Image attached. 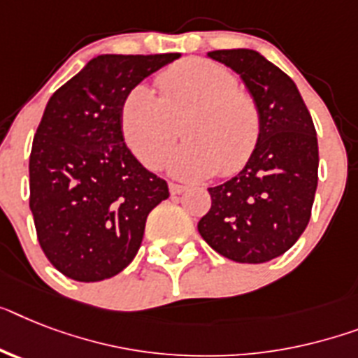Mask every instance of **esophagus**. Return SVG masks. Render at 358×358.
I'll list each match as a JSON object with an SVG mask.
<instances>
[{"instance_id": "1", "label": "esophagus", "mask_w": 358, "mask_h": 358, "mask_svg": "<svg viewBox=\"0 0 358 358\" xmlns=\"http://www.w3.org/2000/svg\"><path fill=\"white\" fill-rule=\"evenodd\" d=\"M168 188H170V194H172V196H179V194L186 192V186L176 185V182H170V186H168Z\"/></svg>"}]
</instances>
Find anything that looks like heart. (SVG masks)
Returning a JSON list of instances; mask_svg holds the SVG:
<instances>
[{
	"label": "heart",
	"instance_id": "heart-1",
	"mask_svg": "<svg viewBox=\"0 0 358 358\" xmlns=\"http://www.w3.org/2000/svg\"><path fill=\"white\" fill-rule=\"evenodd\" d=\"M161 96L138 84L120 104L122 137L146 168H159L176 143L182 120L186 143L172 155L170 172L201 179L247 164L262 133L259 109L236 76L215 62L192 58L157 76Z\"/></svg>",
	"mask_w": 358,
	"mask_h": 358
}]
</instances>
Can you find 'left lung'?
<instances>
[{
    "instance_id": "8db88e82",
    "label": "left lung",
    "mask_w": 358,
    "mask_h": 358,
    "mask_svg": "<svg viewBox=\"0 0 358 358\" xmlns=\"http://www.w3.org/2000/svg\"><path fill=\"white\" fill-rule=\"evenodd\" d=\"M238 73L259 109L262 133L243 170L208 188L197 223L206 243L238 264H265L306 230L318 185V141L296 84L252 49L206 52Z\"/></svg>"
}]
</instances>
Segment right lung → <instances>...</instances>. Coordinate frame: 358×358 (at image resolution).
<instances>
[{
    "instance_id": "right-lung-1",
    "label": "right lung",
    "mask_w": 358,
    "mask_h": 358,
    "mask_svg": "<svg viewBox=\"0 0 358 358\" xmlns=\"http://www.w3.org/2000/svg\"><path fill=\"white\" fill-rule=\"evenodd\" d=\"M179 56L100 55L47 102L29 159V205L41 250L67 278L124 271L148 214L170 196L126 146L119 113L131 87Z\"/></svg>"
}]
</instances>
